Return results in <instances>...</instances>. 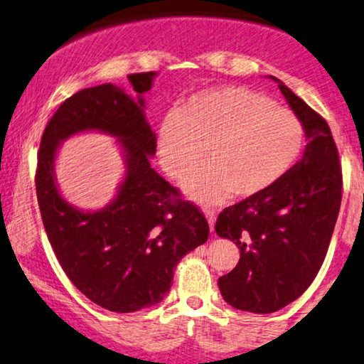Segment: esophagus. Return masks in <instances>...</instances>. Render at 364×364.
I'll list each match as a JSON object with an SVG mask.
<instances>
[{
	"instance_id": "esophagus-1",
	"label": "esophagus",
	"mask_w": 364,
	"mask_h": 364,
	"mask_svg": "<svg viewBox=\"0 0 364 364\" xmlns=\"http://www.w3.org/2000/svg\"><path fill=\"white\" fill-rule=\"evenodd\" d=\"M205 216H206V220H208L210 230H211V232H213V228H215V222H216V213H215L213 210H205Z\"/></svg>"
}]
</instances>
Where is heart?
Segmentation results:
<instances>
[{
    "label": "heart",
    "mask_w": 364,
    "mask_h": 364,
    "mask_svg": "<svg viewBox=\"0 0 364 364\" xmlns=\"http://www.w3.org/2000/svg\"><path fill=\"white\" fill-rule=\"evenodd\" d=\"M304 126L296 114L259 92L223 85L191 95L181 112L166 114L158 131L161 166L176 181L208 164L185 185L206 205L232 195L248 200L274 188L297 163Z\"/></svg>",
    "instance_id": "heart-1"
}]
</instances>
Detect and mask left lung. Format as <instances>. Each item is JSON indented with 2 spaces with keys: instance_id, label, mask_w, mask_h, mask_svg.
<instances>
[{
  "instance_id": "left-lung-1",
  "label": "left lung",
  "mask_w": 364,
  "mask_h": 364,
  "mask_svg": "<svg viewBox=\"0 0 364 364\" xmlns=\"http://www.w3.org/2000/svg\"><path fill=\"white\" fill-rule=\"evenodd\" d=\"M302 122L301 161L259 196L228 206L215 232L240 248L232 272L218 279L230 306L255 314L282 309L306 292L323 265L341 206L343 174L328 122L272 77Z\"/></svg>"
}]
</instances>
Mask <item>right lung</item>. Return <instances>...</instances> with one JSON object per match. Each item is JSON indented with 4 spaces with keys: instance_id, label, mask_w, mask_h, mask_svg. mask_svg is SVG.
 I'll use <instances>...</instances> for the list:
<instances>
[{
    "instance_id": "obj_1",
    "label": "right lung",
    "mask_w": 364,
    "mask_h": 364,
    "mask_svg": "<svg viewBox=\"0 0 364 364\" xmlns=\"http://www.w3.org/2000/svg\"><path fill=\"white\" fill-rule=\"evenodd\" d=\"M156 75L127 77L136 99L114 84L77 92L57 109L40 142L35 185L48 240L72 284L112 312L141 311L163 301L178 262L210 235L198 206L183 201L151 168L156 134L142 95ZM87 130L116 136L127 164L114 200L95 212L68 204L54 176L59 144Z\"/></svg>"
}]
</instances>
